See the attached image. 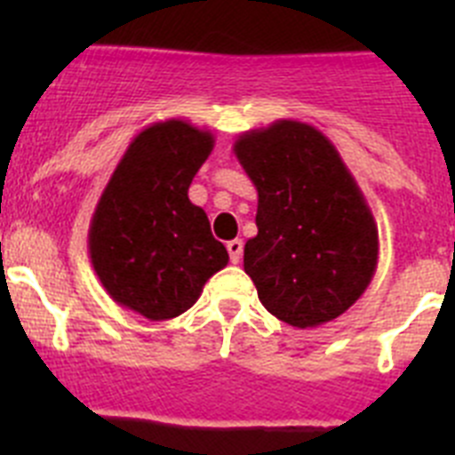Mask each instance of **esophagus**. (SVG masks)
I'll return each instance as SVG.
<instances>
[{
	"instance_id": "1",
	"label": "esophagus",
	"mask_w": 455,
	"mask_h": 455,
	"mask_svg": "<svg viewBox=\"0 0 455 455\" xmlns=\"http://www.w3.org/2000/svg\"><path fill=\"white\" fill-rule=\"evenodd\" d=\"M228 252H230V262L239 264L241 255H243V241L241 239L228 241Z\"/></svg>"
}]
</instances>
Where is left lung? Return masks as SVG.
<instances>
[{
    "label": "left lung",
    "instance_id": "8db88e82",
    "mask_svg": "<svg viewBox=\"0 0 455 455\" xmlns=\"http://www.w3.org/2000/svg\"><path fill=\"white\" fill-rule=\"evenodd\" d=\"M235 155L257 188L243 271L264 307L293 328L344 315L378 267V225L337 148L316 127L275 120L243 132Z\"/></svg>",
    "mask_w": 455,
    "mask_h": 455
}]
</instances>
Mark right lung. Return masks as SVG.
Returning <instances> with one entry per match:
<instances>
[{"mask_svg":"<svg viewBox=\"0 0 455 455\" xmlns=\"http://www.w3.org/2000/svg\"><path fill=\"white\" fill-rule=\"evenodd\" d=\"M214 134L187 120L152 123L132 139L88 228V255L107 293L150 321L187 312L230 257L188 187Z\"/></svg>","mask_w":455,"mask_h":455,"instance_id":"right-lung-1","label":"right lung"}]
</instances>
